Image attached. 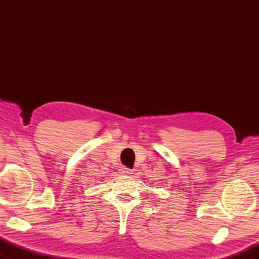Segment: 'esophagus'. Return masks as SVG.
<instances>
[{"label":"esophagus","mask_w":259,"mask_h":259,"mask_svg":"<svg viewBox=\"0 0 259 259\" xmlns=\"http://www.w3.org/2000/svg\"><path fill=\"white\" fill-rule=\"evenodd\" d=\"M120 174H123V175H130V174H132V170H131L130 168L120 169Z\"/></svg>","instance_id":"esophagus-1"}]
</instances>
